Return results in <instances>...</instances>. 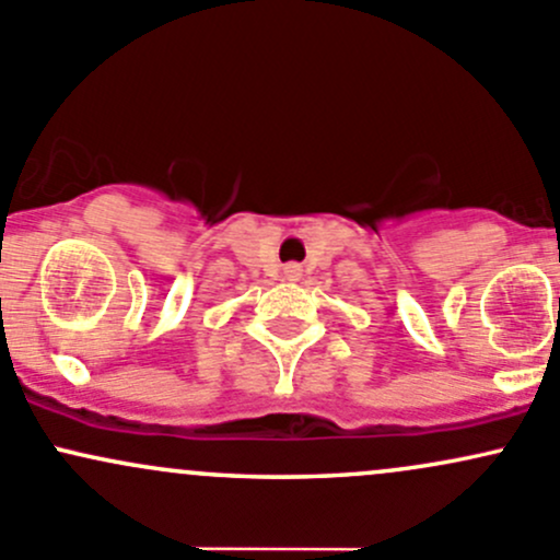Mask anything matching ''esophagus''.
I'll list each match as a JSON object with an SVG mask.
<instances>
[{
    "instance_id": "1",
    "label": "esophagus",
    "mask_w": 560,
    "mask_h": 560,
    "mask_svg": "<svg viewBox=\"0 0 560 560\" xmlns=\"http://www.w3.org/2000/svg\"><path fill=\"white\" fill-rule=\"evenodd\" d=\"M282 272H285L288 280H299V278H302V267H299V264H288V267L282 269Z\"/></svg>"
}]
</instances>
